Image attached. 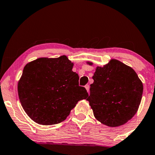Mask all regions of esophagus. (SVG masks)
<instances>
[{"mask_svg": "<svg viewBox=\"0 0 155 155\" xmlns=\"http://www.w3.org/2000/svg\"><path fill=\"white\" fill-rule=\"evenodd\" d=\"M85 89H86V90L87 91V92L89 93V92H90V85H85Z\"/></svg>", "mask_w": 155, "mask_h": 155, "instance_id": "1", "label": "esophagus"}]
</instances>
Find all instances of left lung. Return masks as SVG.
I'll return each instance as SVG.
<instances>
[{
  "label": "left lung",
  "instance_id": "1",
  "mask_svg": "<svg viewBox=\"0 0 155 155\" xmlns=\"http://www.w3.org/2000/svg\"><path fill=\"white\" fill-rule=\"evenodd\" d=\"M92 65V63H87ZM87 99L96 119L110 127L122 126L138 110L143 94V83L132 68L112 59L97 67Z\"/></svg>",
  "mask_w": 155,
  "mask_h": 155
}]
</instances>
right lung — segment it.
I'll return each instance as SVG.
<instances>
[{"label":"right lung","instance_id":"obj_1","mask_svg":"<svg viewBox=\"0 0 155 155\" xmlns=\"http://www.w3.org/2000/svg\"><path fill=\"white\" fill-rule=\"evenodd\" d=\"M72 67L66 56L40 58L25 66L18 93L25 112L34 121L45 126L59 124L78 101L88 97Z\"/></svg>","mask_w":155,"mask_h":155}]
</instances>
